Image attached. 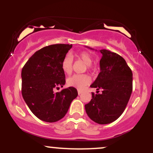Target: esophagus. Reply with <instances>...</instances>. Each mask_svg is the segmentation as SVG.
<instances>
[{"label":"esophagus","mask_w":153,"mask_h":153,"mask_svg":"<svg viewBox=\"0 0 153 153\" xmlns=\"http://www.w3.org/2000/svg\"><path fill=\"white\" fill-rule=\"evenodd\" d=\"M82 91H80V90H78V95L81 94H82Z\"/></svg>","instance_id":"obj_1"}]
</instances>
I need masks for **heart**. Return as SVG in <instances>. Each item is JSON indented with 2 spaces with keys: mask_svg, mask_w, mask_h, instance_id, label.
I'll return each mask as SVG.
<instances>
[{
  "mask_svg": "<svg viewBox=\"0 0 153 153\" xmlns=\"http://www.w3.org/2000/svg\"><path fill=\"white\" fill-rule=\"evenodd\" d=\"M76 57L82 60L85 64L87 65V68L89 71H94V68L91 65L92 63V57L90 54L86 52H80L75 54ZM73 57L68 54L65 56L62 61V69L66 74H71L73 71ZM91 81L90 78L87 75H74L70 77L67 80V84L68 86L74 87L75 88L82 90Z\"/></svg>",
  "mask_w": 153,
  "mask_h": 153,
  "instance_id": "heart-1",
  "label": "heart"
}]
</instances>
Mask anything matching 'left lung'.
Returning a JSON list of instances; mask_svg holds the SVG:
<instances>
[{
    "mask_svg": "<svg viewBox=\"0 0 153 153\" xmlns=\"http://www.w3.org/2000/svg\"><path fill=\"white\" fill-rule=\"evenodd\" d=\"M100 52L101 72L91 85L97 89V94L92 93V99L85 108L91 120L106 124L117 120L126 108L132 91V72L119 54L107 50Z\"/></svg>",
    "mask_w": 153,
    "mask_h": 153,
    "instance_id": "8db88e82",
    "label": "left lung"
}]
</instances>
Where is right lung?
<instances>
[{
  "mask_svg": "<svg viewBox=\"0 0 153 153\" xmlns=\"http://www.w3.org/2000/svg\"><path fill=\"white\" fill-rule=\"evenodd\" d=\"M72 47L57 44L43 47L22 68L23 98L31 112L44 122H55L62 119L78 96V91L73 87L54 93V88L63 87L65 83L62 61Z\"/></svg>",
  "mask_w": 153,
  "mask_h": 153,
  "instance_id": "obj_1",
  "label": "right lung"
}]
</instances>
